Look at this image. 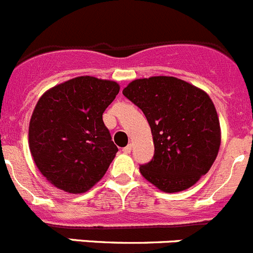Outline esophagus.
Wrapping results in <instances>:
<instances>
[{
  "label": "esophagus",
  "mask_w": 253,
  "mask_h": 253,
  "mask_svg": "<svg viewBox=\"0 0 253 253\" xmlns=\"http://www.w3.org/2000/svg\"><path fill=\"white\" fill-rule=\"evenodd\" d=\"M123 152H124L125 154H129V153L131 152V144H128L126 147L123 148Z\"/></svg>",
  "instance_id": "obj_1"
}]
</instances>
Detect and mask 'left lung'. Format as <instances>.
Instances as JSON below:
<instances>
[{
  "instance_id": "1",
  "label": "left lung",
  "mask_w": 253,
  "mask_h": 253,
  "mask_svg": "<svg viewBox=\"0 0 253 253\" xmlns=\"http://www.w3.org/2000/svg\"><path fill=\"white\" fill-rule=\"evenodd\" d=\"M149 123L154 157L143 177L166 193L191 188L216 161L221 126L214 104L202 89L173 76L136 79L123 90Z\"/></svg>"
}]
</instances>
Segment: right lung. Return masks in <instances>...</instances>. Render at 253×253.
Segmentation results:
<instances>
[{
	"instance_id": "obj_1",
	"label": "right lung",
	"mask_w": 253,
	"mask_h": 253,
	"mask_svg": "<svg viewBox=\"0 0 253 253\" xmlns=\"http://www.w3.org/2000/svg\"><path fill=\"white\" fill-rule=\"evenodd\" d=\"M119 90L115 81L79 76L39 99L30 120L29 147L41 174L56 188L84 193L104 177L118 148L103 113Z\"/></svg>"
}]
</instances>
